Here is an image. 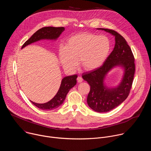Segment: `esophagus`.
Listing matches in <instances>:
<instances>
[{
    "mask_svg": "<svg viewBox=\"0 0 151 151\" xmlns=\"http://www.w3.org/2000/svg\"><path fill=\"white\" fill-rule=\"evenodd\" d=\"M77 81H78V83H81V82H82L83 81V79H82V77L79 76H78V77L77 78Z\"/></svg>",
    "mask_w": 151,
    "mask_h": 151,
    "instance_id": "34e87169",
    "label": "esophagus"
}]
</instances>
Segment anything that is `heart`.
<instances>
[{"mask_svg": "<svg viewBox=\"0 0 151 151\" xmlns=\"http://www.w3.org/2000/svg\"><path fill=\"white\" fill-rule=\"evenodd\" d=\"M111 50V42L103 35L81 33L69 37L65 46L59 49V58L64 68L75 70L79 65L86 70H93L104 63Z\"/></svg>", "mask_w": 151, "mask_h": 151, "instance_id": "heart-1", "label": "heart"}]
</instances>
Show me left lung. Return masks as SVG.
Here are the masks:
<instances>
[{"instance_id":"obj_1","label":"left lung","mask_w":151,"mask_h":151,"mask_svg":"<svg viewBox=\"0 0 151 151\" xmlns=\"http://www.w3.org/2000/svg\"><path fill=\"white\" fill-rule=\"evenodd\" d=\"M97 29L104 30L115 36V47L103 66L87 73H83L82 77L90 85L87 97L89 107L96 112L103 113L115 108L128 96L134 78L135 64L132 50L121 35L111 29ZM116 67L123 69V78L116 87L109 88L104 82L105 76Z\"/></svg>"}]
</instances>
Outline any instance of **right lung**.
<instances>
[{"label": "right lung", "instance_id": "add662e5", "mask_svg": "<svg viewBox=\"0 0 151 151\" xmlns=\"http://www.w3.org/2000/svg\"><path fill=\"white\" fill-rule=\"evenodd\" d=\"M65 30L64 27H45L36 32L22 46L21 49L34 42L41 40H56L62 32ZM77 75L66 76L63 78L59 90L55 96L49 101L45 103H36L30 100V101L38 108L45 110H52L57 108L64 102L69 90L76 84Z\"/></svg>", "mask_w": 151, "mask_h": 151}]
</instances>
